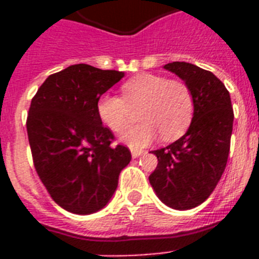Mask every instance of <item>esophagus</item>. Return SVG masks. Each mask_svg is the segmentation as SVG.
<instances>
[{"label": "esophagus", "mask_w": 259, "mask_h": 259, "mask_svg": "<svg viewBox=\"0 0 259 259\" xmlns=\"http://www.w3.org/2000/svg\"><path fill=\"white\" fill-rule=\"evenodd\" d=\"M142 153H144V150L141 149H132V156H133V158L140 157Z\"/></svg>", "instance_id": "obj_1"}]
</instances>
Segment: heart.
<instances>
[{"instance_id": "heart-1", "label": "heart", "mask_w": 259, "mask_h": 259, "mask_svg": "<svg viewBox=\"0 0 259 259\" xmlns=\"http://www.w3.org/2000/svg\"><path fill=\"white\" fill-rule=\"evenodd\" d=\"M122 95L103 94L97 110L101 121L114 133H122L136 119L141 123L123 136L132 146L141 148L158 133L164 140H176L187 132L195 114V97L183 80L157 74H141L122 84Z\"/></svg>"}]
</instances>
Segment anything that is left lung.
<instances>
[{
	"label": "left lung",
	"mask_w": 259,
	"mask_h": 259,
	"mask_svg": "<svg viewBox=\"0 0 259 259\" xmlns=\"http://www.w3.org/2000/svg\"><path fill=\"white\" fill-rule=\"evenodd\" d=\"M164 68L191 87L195 114L183 137L152 152L158 164L149 181L162 203L191 209L213 192L225 172L234 110L229 90L212 72L185 62L168 63Z\"/></svg>",
	"instance_id": "1"
}]
</instances>
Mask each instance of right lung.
Listing matches in <instances>:
<instances>
[{
	"mask_svg": "<svg viewBox=\"0 0 259 259\" xmlns=\"http://www.w3.org/2000/svg\"><path fill=\"white\" fill-rule=\"evenodd\" d=\"M123 76L74 64L50 75L32 98L26 132L34 169L55 203L70 212L103 208L132 160L129 148L113 145V132L97 110L102 94Z\"/></svg>",
	"mask_w": 259,
	"mask_h": 259,
	"instance_id": "1",
	"label": "right lung"
}]
</instances>
